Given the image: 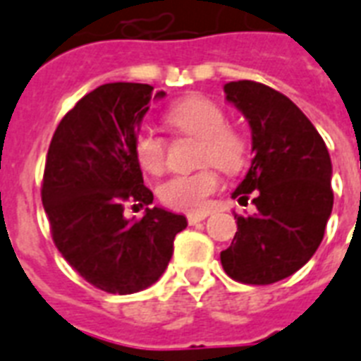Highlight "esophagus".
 <instances>
[{
    "label": "esophagus",
    "mask_w": 361,
    "mask_h": 361,
    "mask_svg": "<svg viewBox=\"0 0 361 361\" xmlns=\"http://www.w3.org/2000/svg\"><path fill=\"white\" fill-rule=\"evenodd\" d=\"M209 214L207 212H197V214H188V224H197V222H201V220H205Z\"/></svg>",
    "instance_id": "obj_1"
}]
</instances>
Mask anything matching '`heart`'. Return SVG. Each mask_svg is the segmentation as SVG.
I'll return each mask as SVG.
<instances>
[{
  "label": "heart",
  "mask_w": 361,
  "mask_h": 361,
  "mask_svg": "<svg viewBox=\"0 0 361 361\" xmlns=\"http://www.w3.org/2000/svg\"><path fill=\"white\" fill-rule=\"evenodd\" d=\"M167 124L180 135L200 139L197 161L211 164L233 175L247 164V139L228 126V114L209 97L190 96L173 103L166 113ZM133 154L150 175H160L167 166V141L150 126H141L133 135ZM219 175L211 167L177 175L161 184L158 195L164 205L183 212L205 211L209 197L219 190Z\"/></svg>",
  "instance_id": "b5f03b06"
}]
</instances>
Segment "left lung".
<instances>
[{"label": "left lung", "instance_id": "left-lung-1", "mask_svg": "<svg viewBox=\"0 0 361 361\" xmlns=\"http://www.w3.org/2000/svg\"><path fill=\"white\" fill-rule=\"evenodd\" d=\"M252 130V164L231 197L254 192L256 214L239 216L230 248L220 252L233 281L273 284L312 258L322 243L334 192L326 142L284 94L254 80L224 86Z\"/></svg>", "mask_w": 361, "mask_h": 361}]
</instances>
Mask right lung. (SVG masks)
Masks as SVG:
<instances>
[{"mask_svg":"<svg viewBox=\"0 0 361 361\" xmlns=\"http://www.w3.org/2000/svg\"><path fill=\"white\" fill-rule=\"evenodd\" d=\"M152 86L109 82L77 102L50 141L41 200L56 248L92 286L135 294L154 284L186 228L183 214L161 207L141 220L124 219V205H150L133 154V135L149 111ZM166 92L154 94V99Z\"/></svg>","mask_w":361,"mask_h":361,"instance_id":"1","label":"right lung"}]
</instances>
